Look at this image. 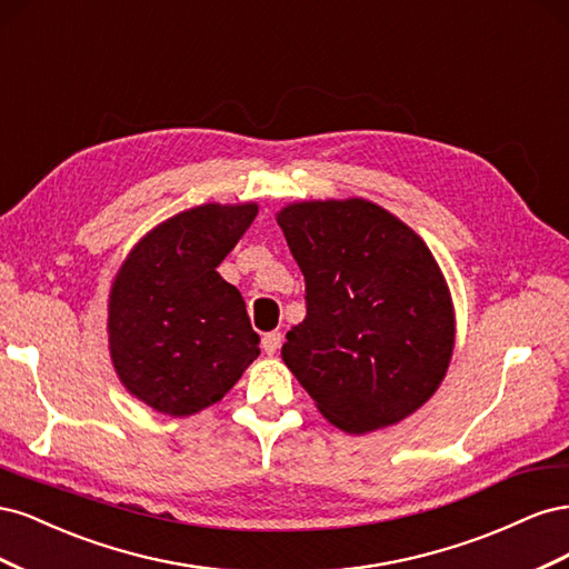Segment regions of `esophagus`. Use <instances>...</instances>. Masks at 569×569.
I'll return each instance as SVG.
<instances>
[{"mask_svg":"<svg viewBox=\"0 0 569 569\" xmlns=\"http://www.w3.org/2000/svg\"><path fill=\"white\" fill-rule=\"evenodd\" d=\"M280 343H282V332H266L263 339H261V347H263V351H266L268 356L278 353Z\"/></svg>","mask_w":569,"mask_h":569,"instance_id":"34e87169","label":"esophagus"}]
</instances>
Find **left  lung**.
Segmentation results:
<instances>
[{
  "label": "left lung",
  "instance_id": "1",
  "mask_svg": "<svg viewBox=\"0 0 569 569\" xmlns=\"http://www.w3.org/2000/svg\"><path fill=\"white\" fill-rule=\"evenodd\" d=\"M306 282V318L282 360L322 416L349 435L401 422L441 385L453 308L432 251L363 199L278 213Z\"/></svg>",
  "mask_w": 569,
  "mask_h": 569
}]
</instances>
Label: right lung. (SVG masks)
Returning <instances> with one entry per match:
<instances>
[{
	"instance_id": "add662e5",
	"label": "right lung",
	"mask_w": 569,
	"mask_h": 569,
	"mask_svg": "<svg viewBox=\"0 0 569 569\" xmlns=\"http://www.w3.org/2000/svg\"><path fill=\"white\" fill-rule=\"evenodd\" d=\"M256 213V203L182 211L151 230L118 270L109 301L113 368L153 410L170 418L199 412L261 353L242 295L216 270Z\"/></svg>"
}]
</instances>
